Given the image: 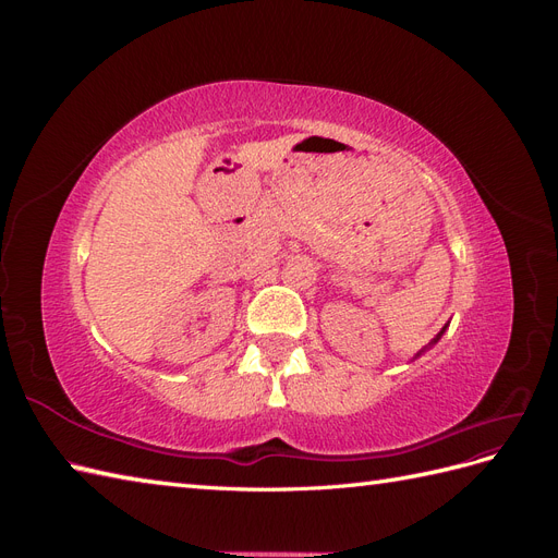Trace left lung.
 <instances>
[{
	"label": "left lung",
	"mask_w": 558,
	"mask_h": 558,
	"mask_svg": "<svg viewBox=\"0 0 558 558\" xmlns=\"http://www.w3.org/2000/svg\"><path fill=\"white\" fill-rule=\"evenodd\" d=\"M445 330H447V326H445V328H442V330H440V332H437V337H435V340H433V342H430V344H435V342H440V337H442V335H445ZM416 356H421V351H418V353H416Z\"/></svg>",
	"instance_id": "8db88e82"
}]
</instances>
